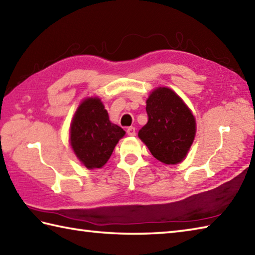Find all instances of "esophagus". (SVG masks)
<instances>
[{"label":"esophagus","mask_w":255,"mask_h":255,"mask_svg":"<svg viewBox=\"0 0 255 255\" xmlns=\"http://www.w3.org/2000/svg\"><path fill=\"white\" fill-rule=\"evenodd\" d=\"M127 133H128V136H134V135H135V128L129 127V128L127 129Z\"/></svg>","instance_id":"obj_1"}]
</instances>
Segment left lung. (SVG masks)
I'll list each match as a JSON object with an SVG mask.
<instances>
[{
  "label": "left lung",
  "instance_id": "8db88e82",
  "mask_svg": "<svg viewBox=\"0 0 255 255\" xmlns=\"http://www.w3.org/2000/svg\"><path fill=\"white\" fill-rule=\"evenodd\" d=\"M147 123L138 137L156 160L164 164L183 161L194 141L195 119L174 91L157 88L146 100Z\"/></svg>",
  "mask_w": 255,
  "mask_h": 255
}]
</instances>
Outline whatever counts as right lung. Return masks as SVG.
Returning <instances> with one entry per match:
<instances>
[{
    "instance_id": "right-lung-1",
    "label": "right lung",
    "mask_w": 255,
    "mask_h": 255,
    "mask_svg": "<svg viewBox=\"0 0 255 255\" xmlns=\"http://www.w3.org/2000/svg\"><path fill=\"white\" fill-rule=\"evenodd\" d=\"M126 131L109 120L99 98L85 99L72 120L70 143L75 155L88 169H100L111 156Z\"/></svg>"
}]
</instances>
